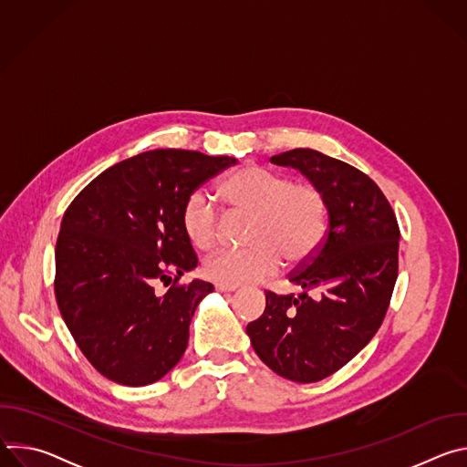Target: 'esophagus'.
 Returning a JSON list of instances; mask_svg holds the SVG:
<instances>
[{
	"instance_id": "esophagus-1",
	"label": "esophagus",
	"mask_w": 467,
	"mask_h": 467,
	"mask_svg": "<svg viewBox=\"0 0 467 467\" xmlns=\"http://www.w3.org/2000/svg\"><path fill=\"white\" fill-rule=\"evenodd\" d=\"M216 290L220 292H234L236 286H225V285H216Z\"/></svg>"
}]
</instances>
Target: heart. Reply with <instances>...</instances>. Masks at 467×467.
<instances>
[{
    "mask_svg": "<svg viewBox=\"0 0 467 467\" xmlns=\"http://www.w3.org/2000/svg\"><path fill=\"white\" fill-rule=\"evenodd\" d=\"M216 193L229 211L249 213L251 223L244 249H220L205 264V275L225 286L258 283L283 264L306 260L323 242L328 222L323 192L306 181L258 164H244L225 175ZM182 229L197 249H209L218 236V213L209 197L193 192L182 209Z\"/></svg>",
    "mask_w": 467,
    "mask_h": 467,
    "instance_id": "1",
    "label": "heart"
}]
</instances>
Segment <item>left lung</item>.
I'll return each mask as SVG.
<instances>
[{"mask_svg": "<svg viewBox=\"0 0 467 467\" xmlns=\"http://www.w3.org/2000/svg\"><path fill=\"white\" fill-rule=\"evenodd\" d=\"M270 161L299 170L323 192L328 229L303 270L290 275L303 292H265L264 314L245 330L258 358L277 375L317 382L379 330L397 281L399 225L380 188L360 170L306 148Z\"/></svg>", "mask_w": 467, "mask_h": 467, "instance_id": "1", "label": "left lung"}]
</instances>
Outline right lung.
I'll use <instances>...</instances> for the list:
<instances>
[{
	"label": "right lung",
	"instance_id": "add662e5",
	"mask_svg": "<svg viewBox=\"0 0 467 467\" xmlns=\"http://www.w3.org/2000/svg\"><path fill=\"white\" fill-rule=\"evenodd\" d=\"M186 150H153L121 161L66 209L55 247V297L88 362L123 386L162 379L184 355L192 316L214 286L182 229L186 199L236 164ZM176 279L161 296L159 280Z\"/></svg>",
	"mask_w": 467,
	"mask_h": 467
}]
</instances>
